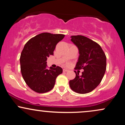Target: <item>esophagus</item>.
<instances>
[{
  "label": "esophagus",
  "mask_w": 125,
  "mask_h": 125,
  "mask_svg": "<svg viewBox=\"0 0 125 125\" xmlns=\"http://www.w3.org/2000/svg\"><path fill=\"white\" fill-rule=\"evenodd\" d=\"M67 71H68V70H67V69H63L64 72H67Z\"/></svg>",
  "instance_id": "34e87169"
}]
</instances>
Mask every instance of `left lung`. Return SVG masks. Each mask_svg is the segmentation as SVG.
Masks as SVG:
<instances>
[{"label": "left lung", "mask_w": 125, "mask_h": 125, "mask_svg": "<svg viewBox=\"0 0 125 125\" xmlns=\"http://www.w3.org/2000/svg\"><path fill=\"white\" fill-rule=\"evenodd\" d=\"M71 41L79 49L76 68L83 69L79 76L69 81L71 89L80 94L90 92L100 84L106 69V57L100 46L92 40L82 35L72 36Z\"/></svg>", "instance_id": "1"}]
</instances>
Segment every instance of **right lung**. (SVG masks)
<instances>
[{
	"mask_svg": "<svg viewBox=\"0 0 125 125\" xmlns=\"http://www.w3.org/2000/svg\"><path fill=\"white\" fill-rule=\"evenodd\" d=\"M64 37L62 34L42 33L25 44L20 58L21 71L26 83L36 92L43 94L51 90L57 76L62 73L59 66L48 69L46 61Z\"/></svg>",
	"mask_w": 125,
	"mask_h": 125,
	"instance_id": "obj_1",
	"label": "right lung"
}]
</instances>
